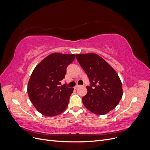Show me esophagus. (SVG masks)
Masks as SVG:
<instances>
[{
  "label": "esophagus",
  "instance_id": "obj_1",
  "mask_svg": "<svg viewBox=\"0 0 150 150\" xmlns=\"http://www.w3.org/2000/svg\"><path fill=\"white\" fill-rule=\"evenodd\" d=\"M79 86H81V85H78V84H77V85L75 86V87H74V89H77V88H79Z\"/></svg>",
  "mask_w": 150,
  "mask_h": 150
}]
</instances>
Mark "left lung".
Instances as JSON below:
<instances>
[{"mask_svg": "<svg viewBox=\"0 0 150 150\" xmlns=\"http://www.w3.org/2000/svg\"><path fill=\"white\" fill-rule=\"evenodd\" d=\"M77 60L87 74L90 84L83 103L89 111L106 115L120 103L122 96V84L114 69L96 54H76Z\"/></svg>", "mask_w": 150, "mask_h": 150, "instance_id": "left-lung-1", "label": "left lung"}]
</instances>
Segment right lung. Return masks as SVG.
<instances>
[{"label":"right lung","mask_w":150,"mask_h":150,"mask_svg":"<svg viewBox=\"0 0 150 150\" xmlns=\"http://www.w3.org/2000/svg\"><path fill=\"white\" fill-rule=\"evenodd\" d=\"M74 54L53 53L35 67L28 83V93L34 107L47 116L61 114L67 107L72 88L59 86Z\"/></svg>","instance_id":"right-lung-1"}]
</instances>
